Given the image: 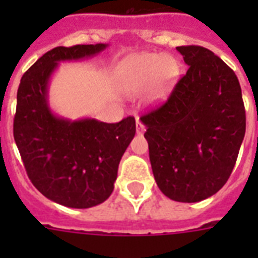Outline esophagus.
Listing matches in <instances>:
<instances>
[{
  "mask_svg": "<svg viewBox=\"0 0 258 258\" xmlns=\"http://www.w3.org/2000/svg\"><path fill=\"white\" fill-rule=\"evenodd\" d=\"M146 128H145V125H143V123H142L139 119H137V133L139 134V135H142V134L145 133Z\"/></svg>",
  "mask_w": 258,
  "mask_h": 258,
  "instance_id": "obj_1",
  "label": "esophagus"
}]
</instances>
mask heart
I'll use <instances>...</instances> for the list:
<instances>
[{
    "label": "heart",
    "mask_w": 258,
    "mask_h": 258,
    "mask_svg": "<svg viewBox=\"0 0 258 258\" xmlns=\"http://www.w3.org/2000/svg\"><path fill=\"white\" fill-rule=\"evenodd\" d=\"M176 74L178 66L171 56L137 54L121 64L119 84L128 95H143L150 91L151 100H159L167 93Z\"/></svg>",
    "instance_id": "heart-1"
}]
</instances>
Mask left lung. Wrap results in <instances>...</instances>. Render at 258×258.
<instances>
[{
	"instance_id": "8db88e82",
	"label": "left lung",
	"mask_w": 258,
	"mask_h": 258,
	"mask_svg": "<svg viewBox=\"0 0 258 258\" xmlns=\"http://www.w3.org/2000/svg\"><path fill=\"white\" fill-rule=\"evenodd\" d=\"M187 72L165 104L141 117L158 187L176 202H200L220 190L245 137L236 74L212 50L176 46Z\"/></svg>"
}]
</instances>
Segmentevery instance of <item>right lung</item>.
<instances>
[{"label":"right lung","instance_id":"right-lung-1","mask_svg":"<svg viewBox=\"0 0 258 258\" xmlns=\"http://www.w3.org/2000/svg\"><path fill=\"white\" fill-rule=\"evenodd\" d=\"M107 46H57L26 71L18 87L13 134L28 176L42 196L67 208H92L111 196L137 131L131 116L119 123L72 120L50 108L49 83L58 62L95 57Z\"/></svg>","mask_w":258,"mask_h":258}]
</instances>
